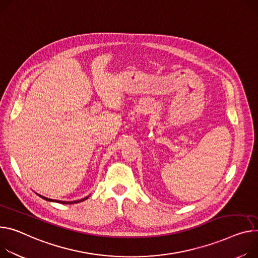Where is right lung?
<instances>
[{"mask_svg":"<svg viewBox=\"0 0 258 258\" xmlns=\"http://www.w3.org/2000/svg\"><path fill=\"white\" fill-rule=\"evenodd\" d=\"M40 196L41 198H43V200H45V201H48V202H56V203H60V204H76V203H79V202H83V201H85V200H87V198L89 197H86V198H83V200H81V201H76V202H72V203H70V202H60V201H52V200H50V198H47V197H44V196H41V195H39Z\"/></svg>","mask_w":258,"mask_h":258,"instance_id":"right-lung-1","label":"right lung"}]
</instances>
